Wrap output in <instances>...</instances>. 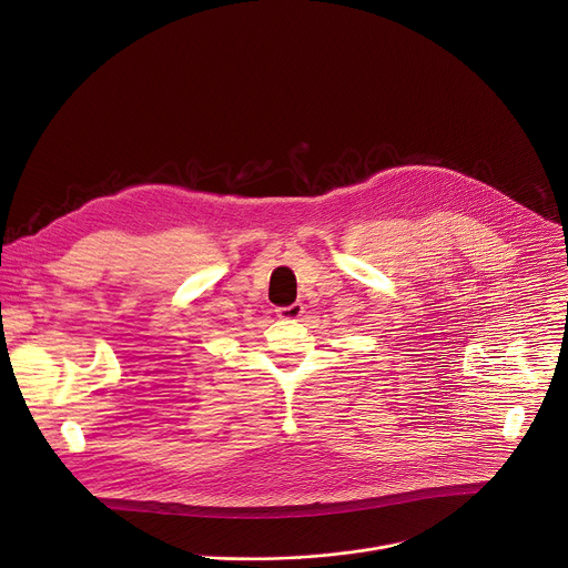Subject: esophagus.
<instances>
[{
	"instance_id": "34e87169",
	"label": "esophagus",
	"mask_w": 568,
	"mask_h": 568,
	"mask_svg": "<svg viewBox=\"0 0 568 568\" xmlns=\"http://www.w3.org/2000/svg\"><path fill=\"white\" fill-rule=\"evenodd\" d=\"M303 312H305V307H303L301 303H294V305H290V307H278V310H276V316L283 318V321H296V318L303 316Z\"/></svg>"
}]
</instances>
